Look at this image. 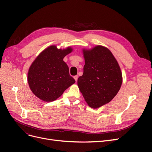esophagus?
Listing matches in <instances>:
<instances>
[{
	"label": "esophagus",
	"mask_w": 152,
	"mask_h": 152,
	"mask_svg": "<svg viewBox=\"0 0 152 152\" xmlns=\"http://www.w3.org/2000/svg\"><path fill=\"white\" fill-rule=\"evenodd\" d=\"M78 77H78V75H75V76H74V77H73V78H74V79H75V80L77 82V79H78Z\"/></svg>",
	"instance_id": "1"
}]
</instances>
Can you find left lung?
<instances>
[{
	"label": "left lung",
	"instance_id": "8db88e82",
	"mask_svg": "<svg viewBox=\"0 0 152 152\" xmlns=\"http://www.w3.org/2000/svg\"><path fill=\"white\" fill-rule=\"evenodd\" d=\"M85 59L83 75L77 85L90 107L98 108L117 95L122 83V74L116 59L102 45L83 49Z\"/></svg>",
	"mask_w": 152,
	"mask_h": 152
}]
</instances>
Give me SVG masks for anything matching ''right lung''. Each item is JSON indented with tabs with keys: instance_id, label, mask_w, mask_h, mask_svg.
Returning <instances> with one entry per match:
<instances>
[{
	"instance_id": "1",
	"label": "right lung",
	"mask_w": 152,
	"mask_h": 152,
	"mask_svg": "<svg viewBox=\"0 0 152 152\" xmlns=\"http://www.w3.org/2000/svg\"><path fill=\"white\" fill-rule=\"evenodd\" d=\"M73 50L68 47L58 49L50 45L31 63L28 72V83L31 91L44 102H53L60 97L75 80L69 74V68L63 58Z\"/></svg>"
}]
</instances>
